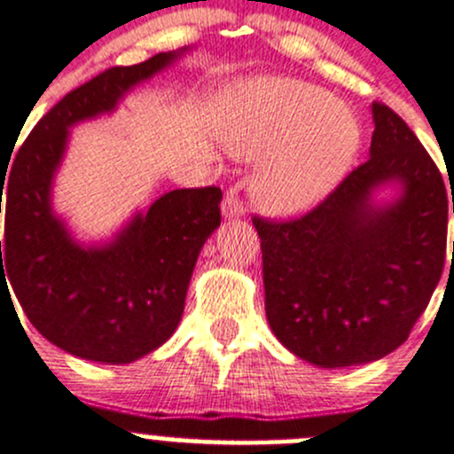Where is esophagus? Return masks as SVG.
Returning a JSON list of instances; mask_svg holds the SVG:
<instances>
[{
  "label": "esophagus",
  "mask_w": 454,
  "mask_h": 454,
  "mask_svg": "<svg viewBox=\"0 0 454 454\" xmlns=\"http://www.w3.org/2000/svg\"><path fill=\"white\" fill-rule=\"evenodd\" d=\"M242 212H245V205H242L240 194H238L236 187H231V190L225 194V200H223V216L238 218L242 216Z\"/></svg>",
  "instance_id": "esophagus-1"
}]
</instances>
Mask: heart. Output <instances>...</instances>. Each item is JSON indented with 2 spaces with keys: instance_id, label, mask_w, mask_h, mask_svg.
I'll list each match as a JSON object with an SVG mask.
<instances>
[{
  "instance_id": "heart-1",
  "label": "heart",
  "mask_w": 454,
  "mask_h": 454,
  "mask_svg": "<svg viewBox=\"0 0 454 454\" xmlns=\"http://www.w3.org/2000/svg\"><path fill=\"white\" fill-rule=\"evenodd\" d=\"M229 145L238 156L271 154L255 176V196L273 214H298L342 178L360 145L351 112L304 81L262 79L231 103Z\"/></svg>"
}]
</instances>
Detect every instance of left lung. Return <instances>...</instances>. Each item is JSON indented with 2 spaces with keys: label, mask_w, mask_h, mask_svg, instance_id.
<instances>
[{
  "label": "left lung",
  "mask_w": 454,
  "mask_h": 454,
  "mask_svg": "<svg viewBox=\"0 0 454 454\" xmlns=\"http://www.w3.org/2000/svg\"><path fill=\"white\" fill-rule=\"evenodd\" d=\"M371 159L295 218L258 216L264 309L276 338L322 369L393 353L426 311L446 262L439 168L386 103H373ZM402 180L403 199L370 207L373 186ZM454 258V242H452Z\"/></svg>",
  "instance_id": "8db88e82"
}]
</instances>
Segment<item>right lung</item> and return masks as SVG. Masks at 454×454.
Returning <instances> with one entry per match:
<instances>
[{"instance_id":"right-lung-1","label":"right lung","mask_w":454,"mask_h":454,"mask_svg":"<svg viewBox=\"0 0 454 454\" xmlns=\"http://www.w3.org/2000/svg\"><path fill=\"white\" fill-rule=\"evenodd\" d=\"M172 59V52H159L85 81L35 125L11 174L0 172V289L11 282L35 329L83 360L128 364L159 348L181 322L200 247L221 225L216 185L160 196L98 249L74 245L52 216L51 181L70 125L110 112Z\"/></svg>"}]
</instances>
